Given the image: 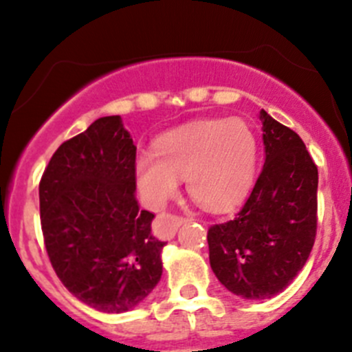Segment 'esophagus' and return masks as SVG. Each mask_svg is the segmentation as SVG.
<instances>
[{"label":"esophagus","instance_id":"34e87169","mask_svg":"<svg viewBox=\"0 0 352 352\" xmlns=\"http://www.w3.org/2000/svg\"><path fill=\"white\" fill-rule=\"evenodd\" d=\"M166 230H168V236H173V233L179 230V226H182L184 223H187V219L184 216H175V214H166L165 216Z\"/></svg>","mask_w":352,"mask_h":352}]
</instances>
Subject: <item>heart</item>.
<instances>
[{
	"mask_svg": "<svg viewBox=\"0 0 352 352\" xmlns=\"http://www.w3.org/2000/svg\"><path fill=\"white\" fill-rule=\"evenodd\" d=\"M257 138L240 119L196 120L156 140L155 153L136 158V184L144 204L160 209L187 180L190 197L209 211H225L250 189Z\"/></svg>",
	"mask_w": 352,
	"mask_h": 352,
	"instance_id": "b5f03b06",
	"label": "heart"
}]
</instances>
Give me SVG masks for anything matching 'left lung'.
Masks as SVG:
<instances>
[{
    "instance_id": "obj_1",
    "label": "left lung",
    "mask_w": 352,
    "mask_h": 352,
    "mask_svg": "<svg viewBox=\"0 0 352 352\" xmlns=\"http://www.w3.org/2000/svg\"><path fill=\"white\" fill-rule=\"evenodd\" d=\"M265 163L243 208L208 232L209 264L236 296L265 300L303 269L317 233L318 170L294 131L261 110Z\"/></svg>"
}]
</instances>
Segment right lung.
Returning <instances> with one entry per match:
<instances>
[{"label": "right lung", "mask_w": 352, "mask_h": 352, "mask_svg": "<svg viewBox=\"0 0 352 352\" xmlns=\"http://www.w3.org/2000/svg\"><path fill=\"white\" fill-rule=\"evenodd\" d=\"M136 146L120 116L56 150L38 186L45 250L71 294L105 314L136 308L162 278L165 242L136 196Z\"/></svg>", "instance_id": "right-lung-1"}]
</instances>
